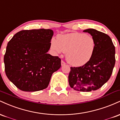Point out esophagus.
<instances>
[{
    "label": "esophagus",
    "instance_id": "obj_1",
    "mask_svg": "<svg viewBox=\"0 0 120 120\" xmlns=\"http://www.w3.org/2000/svg\"><path fill=\"white\" fill-rule=\"evenodd\" d=\"M61 66H64L66 64V63H65V62H64V61H61Z\"/></svg>",
    "mask_w": 120,
    "mask_h": 120
}]
</instances>
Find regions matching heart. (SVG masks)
<instances>
[{
  "instance_id": "obj_1",
  "label": "heart",
  "mask_w": 120,
  "mask_h": 120,
  "mask_svg": "<svg viewBox=\"0 0 120 120\" xmlns=\"http://www.w3.org/2000/svg\"><path fill=\"white\" fill-rule=\"evenodd\" d=\"M93 37L80 33L59 35L57 39L52 38L51 48L57 53L67 52L66 60L74 67L87 64L93 57L96 48Z\"/></svg>"
}]
</instances>
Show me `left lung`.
I'll return each mask as SVG.
<instances>
[{
  "mask_svg": "<svg viewBox=\"0 0 120 120\" xmlns=\"http://www.w3.org/2000/svg\"><path fill=\"white\" fill-rule=\"evenodd\" d=\"M83 32L90 34L96 41L91 59L79 67H71L69 84L74 90L89 92L99 89L109 80L115 64V47L107 34L94 29Z\"/></svg>",
  "mask_w": 120,
  "mask_h": 120,
  "instance_id": "obj_1",
  "label": "left lung"
}]
</instances>
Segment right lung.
I'll return each instance as SVG.
<instances>
[{
    "mask_svg": "<svg viewBox=\"0 0 120 120\" xmlns=\"http://www.w3.org/2000/svg\"><path fill=\"white\" fill-rule=\"evenodd\" d=\"M53 31L21 30L8 42L4 57L7 77L18 89L37 91L46 89L52 74L61 67V59L47 53Z\"/></svg>",
    "mask_w": 120,
    "mask_h": 120,
    "instance_id": "right-lung-1",
    "label": "right lung"
}]
</instances>
